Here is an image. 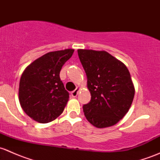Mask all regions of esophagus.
<instances>
[{
    "mask_svg": "<svg viewBox=\"0 0 160 160\" xmlns=\"http://www.w3.org/2000/svg\"><path fill=\"white\" fill-rule=\"evenodd\" d=\"M79 90H80V88H77L75 90H73V91L71 92V95H72V98H76V97L77 96Z\"/></svg>",
    "mask_w": 160,
    "mask_h": 160,
    "instance_id": "esophagus-1",
    "label": "esophagus"
}]
</instances>
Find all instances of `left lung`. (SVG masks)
I'll list each match as a JSON object with an SVG mask.
<instances>
[{
  "instance_id": "obj_1",
  "label": "left lung",
  "mask_w": 160,
  "mask_h": 160,
  "mask_svg": "<svg viewBox=\"0 0 160 160\" xmlns=\"http://www.w3.org/2000/svg\"><path fill=\"white\" fill-rule=\"evenodd\" d=\"M88 77L91 99L83 106L88 122L97 128L110 127L129 110L135 88L126 66L105 51L78 49Z\"/></svg>"
}]
</instances>
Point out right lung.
I'll use <instances>...</instances> for the list:
<instances>
[{"mask_svg":"<svg viewBox=\"0 0 160 160\" xmlns=\"http://www.w3.org/2000/svg\"><path fill=\"white\" fill-rule=\"evenodd\" d=\"M73 49L50 52L30 64L19 83V101L33 120L48 123L59 117L69 100L59 72L72 56Z\"/></svg>","mask_w":160,"mask_h":160,"instance_id":"right-lung-1","label":"right lung"}]
</instances>
